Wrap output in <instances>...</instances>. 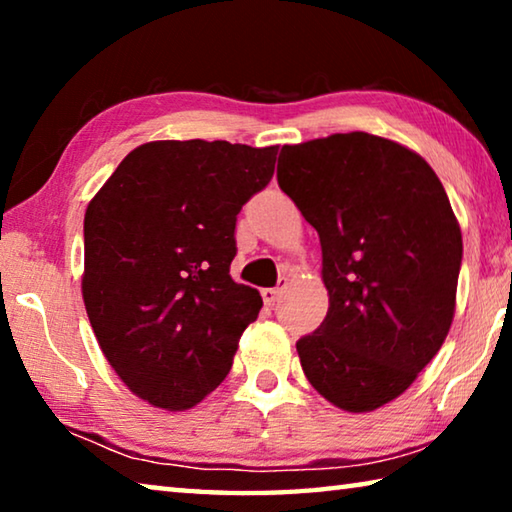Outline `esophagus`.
<instances>
[{
	"label": "esophagus",
	"mask_w": 512,
	"mask_h": 512,
	"mask_svg": "<svg viewBox=\"0 0 512 512\" xmlns=\"http://www.w3.org/2000/svg\"><path fill=\"white\" fill-rule=\"evenodd\" d=\"M287 277H280V282H277V287H268V289H262V298L268 307L275 305L277 298H280V293L287 289Z\"/></svg>",
	"instance_id": "34e87169"
}]
</instances>
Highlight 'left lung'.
Returning <instances> with one entry per match:
<instances>
[{
	"mask_svg": "<svg viewBox=\"0 0 512 512\" xmlns=\"http://www.w3.org/2000/svg\"><path fill=\"white\" fill-rule=\"evenodd\" d=\"M277 183L318 232L329 293L296 343L302 370L339 409L375 411L452 327L463 239L445 187L415 151L359 131L282 146Z\"/></svg>",
	"mask_w": 512,
	"mask_h": 512,
	"instance_id": "left-lung-1",
	"label": "left lung"
}]
</instances>
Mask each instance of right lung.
<instances>
[{"label": "right lung", "mask_w": 512, "mask_h": 512, "mask_svg": "<svg viewBox=\"0 0 512 512\" xmlns=\"http://www.w3.org/2000/svg\"><path fill=\"white\" fill-rule=\"evenodd\" d=\"M277 146L160 140L137 146L83 221V302L119 379L158 409L183 411L232 368L262 309L230 277L237 214L271 183Z\"/></svg>", "instance_id": "add662e5"}]
</instances>
